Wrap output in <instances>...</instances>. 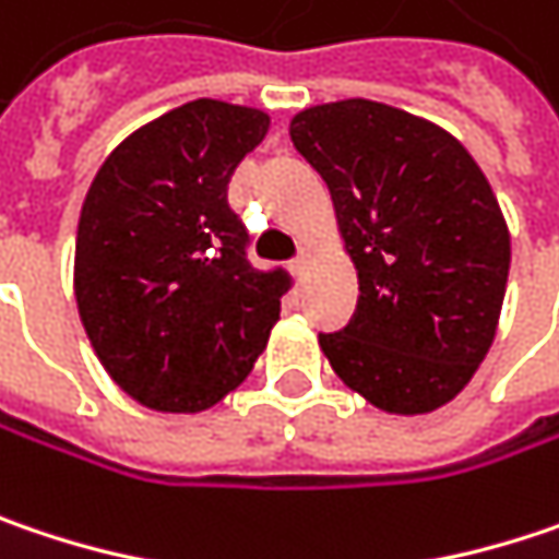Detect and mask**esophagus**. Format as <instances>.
<instances>
[{"mask_svg": "<svg viewBox=\"0 0 559 559\" xmlns=\"http://www.w3.org/2000/svg\"><path fill=\"white\" fill-rule=\"evenodd\" d=\"M311 263H314V248H308V245H305V248L299 251V258H296V270L305 276V270H308Z\"/></svg>", "mask_w": 559, "mask_h": 559, "instance_id": "34e87169", "label": "esophagus"}]
</instances>
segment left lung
Returning a JSON list of instances; mask_svg holds the SVG:
<instances>
[{
  "label": "left lung",
  "instance_id": "left-lung-1",
  "mask_svg": "<svg viewBox=\"0 0 559 559\" xmlns=\"http://www.w3.org/2000/svg\"><path fill=\"white\" fill-rule=\"evenodd\" d=\"M321 175L359 280L349 324L318 343L340 381L384 414L455 401L490 353L509 280V225L449 130L366 98L289 120Z\"/></svg>",
  "mask_w": 559,
  "mask_h": 559
}]
</instances>
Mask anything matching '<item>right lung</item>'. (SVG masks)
I'll use <instances>...</instances> for the list:
<instances>
[{"label": "right lung", "mask_w": 559, "mask_h": 559, "mask_svg": "<svg viewBox=\"0 0 559 559\" xmlns=\"http://www.w3.org/2000/svg\"><path fill=\"white\" fill-rule=\"evenodd\" d=\"M270 114L197 98L120 142L92 180L72 289L120 391L158 414H200L251 376L289 276L245 258L228 180Z\"/></svg>", "instance_id": "add662e5"}]
</instances>
